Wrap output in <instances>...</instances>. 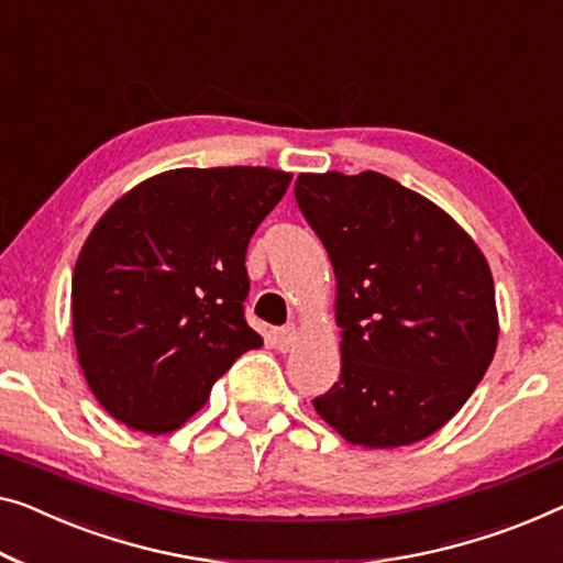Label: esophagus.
<instances>
[{
  "mask_svg": "<svg viewBox=\"0 0 563 563\" xmlns=\"http://www.w3.org/2000/svg\"><path fill=\"white\" fill-rule=\"evenodd\" d=\"M298 341V325L296 323H288L283 325V329L275 333V343H278V351H290L296 346Z\"/></svg>",
  "mask_w": 563,
  "mask_h": 563,
  "instance_id": "34e87169",
  "label": "esophagus"
}]
</instances>
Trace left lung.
<instances>
[{
  "mask_svg": "<svg viewBox=\"0 0 563 563\" xmlns=\"http://www.w3.org/2000/svg\"><path fill=\"white\" fill-rule=\"evenodd\" d=\"M296 201L331 257L341 329V376L316 412L374 450L430 438L496 354L488 260L444 209L384 174H300Z\"/></svg>",
  "mask_w": 563,
  "mask_h": 563,
  "instance_id": "8db88e82",
  "label": "left lung"
}]
</instances>
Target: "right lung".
I'll list each match as a JSON object with an SVG mask.
<instances>
[{
    "label": "right lung",
    "mask_w": 563,
    "mask_h": 563,
    "mask_svg": "<svg viewBox=\"0 0 563 563\" xmlns=\"http://www.w3.org/2000/svg\"><path fill=\"white\" fill-rule=\"evenodd\" d=\"M292 174L267 166L172 169L115 201L73 273V335L100 407L166 434L214 382L263 346L245 321V253Z\"/></svg>",
    "instance_id": "obj_1"
}]
</instances>
